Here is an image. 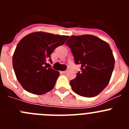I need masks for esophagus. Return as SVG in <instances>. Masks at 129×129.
I'll list each match as a JSON object with an SVG mask.
<instances>
[{"mask_svg": "<svg viewBox=\"0 0 129 129\" xmlns=\"http://www.w3.org/2000/svg\"><path fill=\"white\" fill-rule=\"evenodd\" d=\"M68 72V69H67V70H65V71H62L61 72V74H66V73H67Z\"/></svg>", "mask_w": 129, "mask_h": 129, "instance_id": "obj_1", "label": "esophagus"}]
</instances>
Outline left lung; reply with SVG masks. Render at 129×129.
Masks as SVG:
<instances>
[{
  "label": "left lung",
  "instance_id": "obj_1",
  "mask_svg": "<svg viewBox=\"0 0 129 129\" xmlns=\"http://www.w3.org/2000/svg\"><path fill=\"white\" fill-rule=\"evenodd\" d=\"M71 49L75 63L81 72L70 81L72 89L81 96L98 95L110 81L115 60L109 44L92 35H72L66 42Z\"/></svg>",
  "mask_w": 129,
  "mask_h": 129
}]
</instances>
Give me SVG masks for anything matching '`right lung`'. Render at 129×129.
I'll list each match as a JSON object with an SVG mask.
<instances>
[{"label":"right lung","instance_id":"right-lung-1","mask_svg":"<svg viewBox=\"0 0 129 129\" xmlns=\"http://www.w3.org/2000/svg\"><path fill=\"white\" fill-rule=\"evenodd\" d=\"M69 36L37 31L26 35L17 45L13 55V67L24 89L42 95L52 90L59 72L50 68L51 54L65 43Z\"/></svg>","mask_w":129,"mask_h":129}]
</instances>
